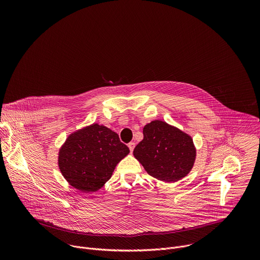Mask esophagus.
Returning <instances> with one entry per match:
<instances>
[{"instance_id":"1","label":"esophagus","mask_w":260,"mask_h":260,"mask_svg":"<svg viewBox=\"0 0 260 260\" xmlns=\"http://www.w3.org/2000/svg\"><path fill=\"white\" fill-rule=\"evenodd\" d=\"M127 146H128V148H129V151H131V153H132V152H133V150H134V148H135V143L131 142V143H128V144H127Z\"/></svg>"}]
</instances>
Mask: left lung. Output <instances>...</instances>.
<instances>
[{"label":"left lung","instance_id":"8db88e82","mask_svg":"<svg viewBox=\"0 0 260 260\" xmlns=\"http://www.w3.org/2000/svg\"><path fill=\"white\" fill-rule=\"evenodd\" d=\"M143 135L134 156L148 174L164 182H176L189 174L197 156L189 135L161 120L146 124Z\"/></svg>","mask_w":260,"mask_h":260}]
</instances>
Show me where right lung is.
<instances>
[{"label": "right lung", "instance_id": "1", "mask_svg": "<svg viewBox=\"0 0 260 260\" xmlns=\"http://www.w3.org/2000/svg\"><path fill=\"white\" fill-rule=\"evenodd\" d=\"M129 153L110 128L93 123L71 134L58 152V168L67 182L81 192H94Z\"/></svg>", "mask_w": 260, "mask_h": 260}]
</instances>
